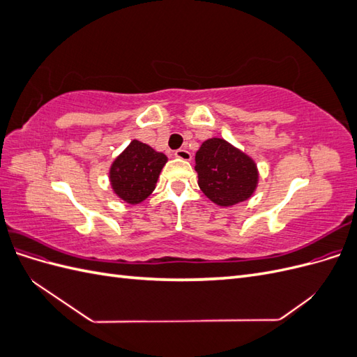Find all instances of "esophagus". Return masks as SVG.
<instances>
[{
	"label": "esophagus",
	"mask_w": 357,
	"mask_h": 357,
	"mask_svg": "<svg viewBox=\"0 0 357 357\" xmlns=\"http://www.w3.org/2000/svg\"><path fill=\"white\" fill-rule=\"evenodd\" d=\"M176 158H178L180 160H190L192 159V155H190V152L189 150H186V149H178V150H176Z\"/></svg>",
	"instance_id": "obj_1"
}]
</instances>
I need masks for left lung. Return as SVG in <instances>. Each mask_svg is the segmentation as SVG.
Returning a JSON list of instances; mask_svg holds the SVG:
<instances>
[{"instance_id":"obj_1","label":"left lung","mask_w":357,"mask_h":357,"mask_svg":"<svg viewBox=\"0 0 357 357\" xmlns=\"http://www.w3.org/2000/svg\"><path fill=\"white\" fill-rule=\"evenodd\" d=\"M198 186L219 207H232L253 197L259 183L252 156L223 138L205 139L195 155Z\"/></svg>"}]
</instances>
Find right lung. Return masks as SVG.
Masks as SVG:
<instances>
[{"instance_id":"right-lung-1","label":"right lung","mask_w":357,"mask_h":357,"mask_svg":"<svg viewBox=\"0 0 357 357\" xmlns=\"http://www.w3.org/2000/svg\"><path fill=\"white\" fill-rule=\"evenodd\" d=\"M167 162L168 158L162 152L132 139L110 165L109 180L113 193L126 204L143 202L155 190Z\"/></svg>"}]
</instances>
